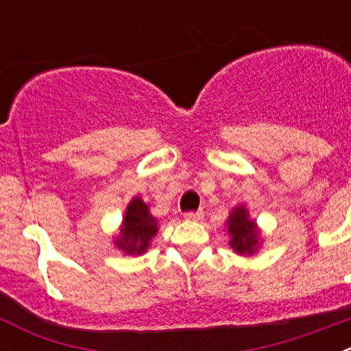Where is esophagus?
Masks as SVG:
<instances>
[{"instance_id":"1","label":"esophagus","mask_w":351,"mask_h":351,"mask_svg":"<svg viewBox=\"0 0 351 351\" xmlns=\"http://www.w3.org/2000/svg\"><path fill=\"white\" fill-rule=\"evenodd\" d=\"M184 218L188 219V221H200V219L204 218V213L202 210H190V213L184 214Z\"/></svg>"}]
</instances>
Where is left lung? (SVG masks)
<instances>
[{
	"label": "left lung",
	"mask_w": 351,
	"mask_h": 351,
	"mask_svg": "<svg viewBox=\"0 0 351 351\" xmlns=\"http://www.w3.org/2000/svg\"><path fill=\"white\" fill-rule=\"evenodd\" d=\"M226 226L230 234L228 244L232 250L237 255H255L260 246V230L255 219L250 218L246 207H235L226 219Z\"/></svg>",
	"instance_id": "1"
}]
</instances>
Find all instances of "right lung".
<instances>
[{"label": "right lung", "instance_id": "1", "mask_svg": "<svg viewBox=\"0 0 351 351\" xmlns=\"http://www.w3.org/2000/svg\"><path fill=\"white\" fill-rule=\"evenodd\" d=\"M158 232V221L149 213V206L141 197H133L123 216L121 234L116 237V246L125 255L145 253Z\"/></svg>", "mask_w": 351, "mask_h": 351}]
</instances>
